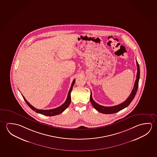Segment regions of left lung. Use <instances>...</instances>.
<instances>
[{
  "label": "left lung",
  "mask_w": 157,
  "mask_h": 157,
  "mask_svg": "<svg viewBox=\"0 0 157 157\" xmlns=\"http://www.w3.org/2000/svg\"><path fill=\"white\" fill-rule=\"evenodd\" d=\"M136 64L137 66V75H136V79L135 80V82L134 84V89L132 90V92L130 96H128V98L126 99V100L123 102V103L119 104L118 105H114V106H112V107H105L103 105H100L98 103H96L94 101L92 98V94L91 91V94H90V102L92 104L93 107H94L95 109H96L98 112H100L103 114H113V113H117L119 111L122 110L124 108H126L128 107L130 103H131L132 101L133 100L136 93L137 90L139 87V79H140V67L139 64L137 61H136Z\"/></svg>",
  "instance_id": "8db88e82"
}]
</instances>
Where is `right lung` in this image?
I'll return each mask as SVG.
<instances>
[{"label":"right lung","mask_w":157,"mask_h":157,"mask_svg":"<svg viewBox=\"0 0 157 157\" xmlns=\"http://www.w3.org/2000/svg\"><path fill=\"white\" fill-rule=\"evenodd\" d=\"M75 80H74L73 81V82H72V85H71V88H70V90H69V92H68V94L67 99H66V101L64 102V103H63V104H62V105H60L59 107H57V108H54V109H48V110L38 109H36V108H34L33 106H32V105H31V104L29 103L26 100V98L23 97V95H22V96H23L24 100H25L26 103L28 105L29 107L32 110L35 111L36 113H40V114H43V115L46 116H54L59 115V114H61V113H62L70 105L71 101V91H72L73 86V85L75 84Z\"/></svg>","instance_id":"add662e5"}]
</instances>
